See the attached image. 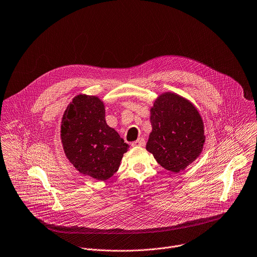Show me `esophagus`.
<instances>
[{
  "label": "esophagus",
  "mask_w": 257,
  "mask_h": 257,
  "mask_svg": "<svg viewBox=\"0 0 257 257\" xmlns=\"http://www.w3.org/2000/svg\"><path fill=\"white\" fill-rule=\"evenodd\" d=\"M131 145L133 147H143V146H145V140L143 138H138L136 141L132 142Z\"/></svg>",
  "instance_id": "obj_1"
}]
</instances>
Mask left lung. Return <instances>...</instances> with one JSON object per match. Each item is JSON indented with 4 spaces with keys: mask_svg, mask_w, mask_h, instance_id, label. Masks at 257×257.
<instances>
[{
    "mask_svg": "<svg viewBox=\"0 0 257 257\" xmlns=\"http://www.w3.org/2000/svg\"><path fill=\"white\" fill-rule=\"evenodd\" d=\"M150 113L147 151L166 170H184L200 155L205 142L199 112L185 98L167 92L155 100Z\"/></svg>",
    "mask_w": 257,
    "mask_h": 257,
    "instance_id": "obj_1",
    "label": "left lung"
}]
</instances>
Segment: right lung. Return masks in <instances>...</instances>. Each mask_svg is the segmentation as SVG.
Here are the masks:
<instances>
[{
  "label": "right lung",
  "instance_id": "right-lung-1",
  "mask_svg": "<svg viewBox=\"0 0 257 257\" xmlns=\"http://www.w3.org/2000/svg\"><path fill=\"white\" fill-rule=\"evenodd\" d=\"M61 139L73 166L97 180L113 176L129 148L107 125L104 104L96 96L78 95L72 100L62 118Z\"/></svg>",
  "mask_w": 257,
  "mask_h": 257
}]
</instances>
